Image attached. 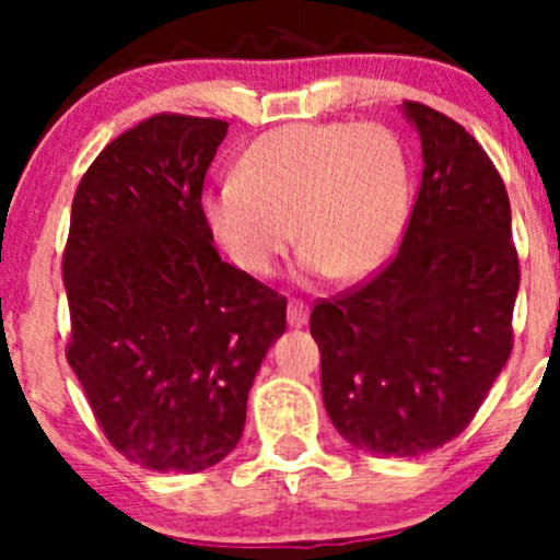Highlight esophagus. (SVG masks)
I'll return each instance as SVG.
<instances>
[{"label":"esophagus","instance_id":"34e87169","mask_svg":"<svg viewBox=\"0 0 560 560\" xmlns=\"http://www.w3.org/2000/svg\"><path fill=\"white\" fill-rule=\"evenodd\" d=\"M287 322H290L292 327L306 325V322H308V306H306V303L292 301L290 306H287Z\"/></svg>","mask_w":560,"mask_h":560}]
</instances>
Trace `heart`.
I'll use <instances>...</instances> for the list:
<instances>
[{"label": "heart", "instance_id": "obj_1", "mask_svg": "<svg viewBox=\"0 0 560 560\" xmlns=\"http://www.w3.org/2000/svg\"><path fill=\"white\" fill-rule=\"evenodd\" d=\"M409 200V156L389 127L287 124L248 143L238 175L208 186L200 206L246 273L268 276L295 238L303 276L360 281L395 252Z\"/></svg>", "mask_w": 560, "mask_h": 560}]
</instances>
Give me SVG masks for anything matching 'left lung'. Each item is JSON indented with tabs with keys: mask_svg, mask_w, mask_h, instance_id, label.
Returning <instances> with one entry per match:
<instances>
[{
	"mask_svg": "<svg viewBox=\"0 0 560 560\" xmlns=\"http://www.w3.org/2000/svg\"><path fill=\"white\" fill-rule=\"evenodd\" d=\"M422 180L398 254L349 295L316 303L322 400L354 450L420 457L471 422L512 352L521 268L504 180L444 113L400 105Z\"/></svg>",
	"mask_w": 560,
	"mask_h": 560,
	"instance_id": "8db88e82",
	"label": "left lung"
}]
</instances>
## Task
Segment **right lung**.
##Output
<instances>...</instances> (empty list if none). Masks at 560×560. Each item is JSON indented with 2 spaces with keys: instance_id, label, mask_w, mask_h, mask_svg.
<instances>
[{
  "instance_id": "1",
  "label": "right lung",
  "mask_w": 560,
  "mask_h": 560,
  "mask_svg": "<svg viewBox=\"0 0 560 560\" xmlns=\"http://www.w3.org/2000/svg\"><path fill=\"white\" fill-rule=\"evenodd\" d=\"M228 121L160 113L107 143L72 200L67 363L107 442L195 474L241 442L248 389L287 301L222 262L202 180Z\"/></svg>"
}]
</instances>
